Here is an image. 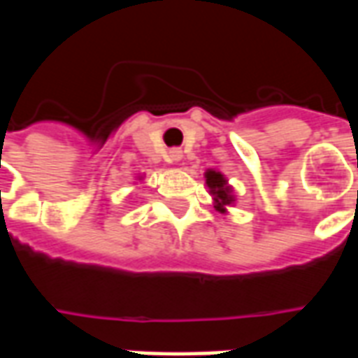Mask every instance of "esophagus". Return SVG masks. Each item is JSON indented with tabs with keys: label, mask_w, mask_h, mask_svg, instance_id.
Listing matches in <instances>:
<instances>
[{
	"label": "esophagus",
	"mask_w": 358,
	"mask_h": 358,
	"mask_svg": "<svg viewBox=\"0 0 358 358\" xmlns=\"http://www.w3.org/2000/svg\"><path fill=\"white\" fill-rule=\"evenodd\" d=\"M182 157H184V153H182L180 149H171V151H169V161H171V163H180Z\"/></svg>",
	"instance_id": "34e87169"
}]
</instances>
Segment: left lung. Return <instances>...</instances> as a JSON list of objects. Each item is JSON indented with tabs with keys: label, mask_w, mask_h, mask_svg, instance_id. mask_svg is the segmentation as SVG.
Segmentation results:
<instances>
[{
	"label": "left lung",
	"mask_w": 358,
	"mask_h": 358,
	"mask_svg": "<svg viewBox=\"0 0 358 358\" xmlns=\"http://www.w3.org/2000/svg\"><path fill=\"white\" fill-rule=\"evenodd\" d=\"M205 184L209 187V194L213 195L215 209L226 215L228 207H232L234 203H236L234 187L228 184V178L220 171L209 169V171H205Z\"/></svg>",
	"instance_id": "obj_1"
}]
</instances>
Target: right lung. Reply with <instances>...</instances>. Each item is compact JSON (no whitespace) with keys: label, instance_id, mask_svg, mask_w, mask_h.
<instances>
[{"label":"right lung","instance_id":"obj_1","mask_svg":"<svg viewBox=\"0 0 358 358\" xmlns=\"http://www.w3.org/2000/svg\"><path fill=\"white\" fill-rule=\"evenodd\" d=\"M141 178H143V176H138V180H141Z\"/></svg>","mask_w":358,"mask_h":358}]
</instances>
